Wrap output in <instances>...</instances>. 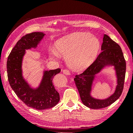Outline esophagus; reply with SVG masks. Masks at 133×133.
I'll list each match as a JSON object with an SVG mask.
<instances>
[{
	"label": "esophagus",
	"mask_w": 133,
	"mask_h": 133,
	"mask_svg": "<svg viewBox=\"0 0 133 133\" xmlns=\"http://www.w3.org/2000/svg\"><path fill=\"white\" fill-rule=\"evenodd\" d=\"M63 73L64 74H66V75H70V71L68 70L67 69H64L63 70Z\"/></svg>",
	"instance_id": "34e87169"
}]
</instances>
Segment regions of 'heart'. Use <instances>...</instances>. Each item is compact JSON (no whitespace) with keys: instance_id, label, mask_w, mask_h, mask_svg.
<instances>
[{"instance_id":"obj_1","label":"heart","mask_w":133,"mask_h":133,"mask_svg":"<svg viewBox=\"0 0 133 133\" xmlns=\"http://www.w3.org/2000/svg\"><path fill=\"white\" fill-rule=\"evenodd\" d=\"M100 42L95 35L87 32H74L59 38L55 42V49L50 56L56 58L58 54L66 56L67 64L74 71H81L92 63L100 49Z\"/></svg>"}]
</instances>
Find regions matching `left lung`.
<instances>
[{
    "instance_id": "obj_1",
    "label": "left lung",
    "mask_w": 133,
    "mask_h": 133,
    "mask_svg": "<svg viewBox=\"0 0 133 133\" xmlns=\"http://www.w3.org/2000/svg\"><path fill=\"white\" fill-rule=\"evenodd\" d=\"M102 52L83 73L76 75L74 81L83 104L93 109L103 108L115 102L121 95L124 83L126 64L121 48L108 35L104 34L101 46ZM107 66H113L117 85L114 93L108 98L100 100L91 95V87L96 75Z\"/></svg>"
}]
</instances>
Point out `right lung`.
I'll return each instance as SVG.
<instances>
[{"instance_id":"obj_1","label":"right lung","mask_w":133,"mask_h":133,"mask_svg":"<svg viewBox=\"0 0 133 133\" xmlns=\"http://www.w3.org/2000/svg\"><path fill=\"white\" fill-rule=\"evenodd\" d=\"M45 34L35 32L26 34L17 42L9 55L7 61L8 80L17 96L29 107L44 110L55 107L60 101L59 94L52 83L55 76L61 70H44L39 85L30 86L23 76L22 63L25 50L36 48Z\"/></svg>"}]
</instances>
